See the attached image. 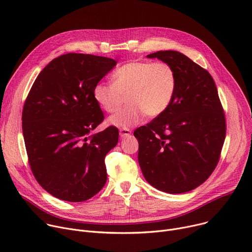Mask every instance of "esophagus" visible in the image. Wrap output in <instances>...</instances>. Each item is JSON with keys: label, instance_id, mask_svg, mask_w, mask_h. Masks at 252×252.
I'll list each match as a JSON object with an SVG mask.
<instances>
[{"label": "esophagus", "instance_id": "obj_1", "mask_svg": "<svg viewBox=\"0 0 252 252\" xmlns=\"http://www.w3.org/2000/svg\"><path fill=\"white\" fill-rule=\"evenodd\" d=\"M130 129L129 128H127V127H124V128H121L120 129V135H121V138H126V136H128L129 134H130Z\"/></svg>", "mask_w": 252, "mask_h": 252}]
</instances>
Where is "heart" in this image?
<instances>
[{"label": "heart", "mask_w": 252, "mask_h": 252, "mask_svg": "<svg viewBox=\"0 0 252 252\" xmlns=\"http://www.w3.org/2000/svg\"><path fill=\"white\" fill-rule=\"evenodd\" d=\"M113 83L98 82L94 97L108 113L121 109L126 96L128 105L109 119V124L127 127L139 124L146 114L153 119L170 106L177 87L174 68L164 61H130L113 72Z\"/></svg>", "instance_id": "b5f03b06"}]
</instances>
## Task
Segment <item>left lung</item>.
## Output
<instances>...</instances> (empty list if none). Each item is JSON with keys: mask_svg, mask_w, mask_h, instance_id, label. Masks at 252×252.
<instances>
[{"mask_svg": "<svg viewBox=\"0 0 252 252\" xmlns=\"http://www.w3.org/2000/svg\"><path fill=\"white\" fill-rule=\"evenodd\" d=\"M176 72L174 98L161 116L133 132L146 180L170 194L189 192L215 170L226 135L225 114L211 74L178 51L147 55Z\"/></svg>", "mask_w": 252, "mask_h": 252, "instance_id": "8db88e82", "label": "left lung"}]
</instances>
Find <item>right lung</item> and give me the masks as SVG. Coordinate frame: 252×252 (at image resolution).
<instances>
[{
  "label": "right lung",
  "instance_id": "add662e5",
  "mask_svg": "<svg viewBox=\"0 0 252 252\" xmlns=\"http://www.w3.org/2000/svg\"><path fill=\"white\" fill-rule=\"evenodd\" d=\"M117 63L67 53L45 67L29 91L22 112L29 165L40 186L58 199L83 202L105 185L104 158L119 129L90 133L104 120L94 88Z\"/></svg>",
  "mask_w": 252,
  "mask_h": 252
}]
</instances>
